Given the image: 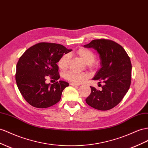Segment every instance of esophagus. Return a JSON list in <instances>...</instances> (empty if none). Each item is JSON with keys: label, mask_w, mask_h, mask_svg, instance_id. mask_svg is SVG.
Instances as JSON below:
<instances>
[{"label": "esophagus", "mask_w": 148, "mask_h": 148, "mask_svg": "<svg viewBox=\"0 0 148 148\" xmlns=\"http://www.w3.org/2000/svg\"><path fill=\"white\" fill-rule=\"evenodd\" d=\"M70 85L71 86H79V85H79V84L75 83H73V82L70 83Z\"/></svg>", "instance_id": "esophagus-1"}]
</instances>
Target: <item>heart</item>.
Segmentation results:
<instances>
[{"label": "heart", "instance_id": "b5f03b06", "mask_svg": "<svg viewBox=\"0 0 148 148\" xmlns=\"http://www.w3.org/2000/svg\"><path fill=\"white\" fill-rule=\"evenodd\" d=\"M77 55L80 57L88 65L90 69H93L97 66L98 63L95 60V55L92 51L85 48H81L77 51ZM70 62V55L63 54L58 62V65L62 70H66L69 66ZM65 78L70 82L75 83H79L88 78V75L86 73L78 72L74 70H70L66 73Z\"/></svg>", "mask_w": 148, "mask_h": 148}]
</instances>
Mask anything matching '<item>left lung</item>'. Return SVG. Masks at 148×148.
<instances>
[{
    "mask_svg": "<svg viewBox=\"0 0 148 148\" xmlns=\"http://www.w3.org/2000/svg\"><path fill=\"white\" fill-rule=\"evenodd\" d=\"M85 48H93L98 51L101 67L93 79L103 83L101 90L90 86L91 93L86 99L89 106L106 111L119 103L131 85V63L125 49L116 42L105 38L93 40Z\"/></svg>",
    "mask_w": 148,
    "mask_h": 148,
    "instance_id": "8db88e82",
    "label": "left lung"
}]
</instances>
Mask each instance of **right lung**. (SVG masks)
Here are the masks:
<instances>
[{
	"instance_id": "add662e5",
	"label": "right lung",
	"mask_w": 148,
	"mask_h": 148,
	"mask_svg": "<svg viewBox=\"0 0 148 148\" xmlns=\"http://www.w3.org/2000/svg\"><path fill=\"white\" fill-rule=\"evenodd\" d=\"M72 50L60 44L40 42L28 49L20 57L16 66L15 80L26 101L38 108H46L57 103L63 90L69 83L60 80L50 85L45 83L49 77L60 78L57 63L63 54Z\"/></svg>"
}]
</instances>
